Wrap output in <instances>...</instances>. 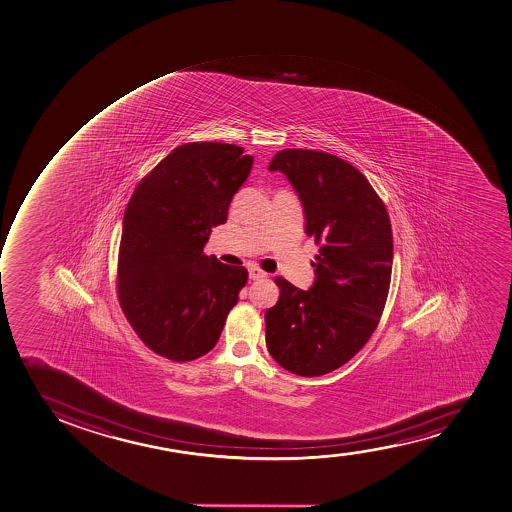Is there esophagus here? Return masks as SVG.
I'll use <instances>...</instances> for the list:
<instances>
[{"instance_id":"1","label":"esophagus","mask_w":512,"mask_h":512,"mask_svg":"<svg viewBox=\"0 0 512 512\" xmlns=\"http://www.w3.org/2000/svg\"><path fill=\"white\" fill-rule=\"evenodd\" d=\"M248 277H250L252 281H259V279L267 277V274H265L264 270L259 269V267H250V269H248Z\"/></svg>"}]
</instances>
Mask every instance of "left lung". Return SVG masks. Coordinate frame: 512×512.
Instances as JSON below:
<instances>
[{
    "label": "left lung",
    "mask_w": 512,
    "mask_h": 512,
    "mask_svg": "<svg viewBox=\"0 0 512 512\" xmlns=\"http://www.w3.org/2000/svg\"><path fill=\"white\" fill-rule=\"evenodd\" d=\"M282 172L305 209L306 235L320 243L308 291L277 277L265 311V344L298 376H322L351 361L378 327L390 291L393 233L385 204L356 167L325 151L282 150Z\"/></svg>",
    "instance_id": "8db88e82"
}]
</instances>
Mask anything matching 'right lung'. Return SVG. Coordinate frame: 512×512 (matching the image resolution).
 <instances>
[{"label":"right lung","mask_w":512,"mask_h":512,"mask_svg":"<svg viewBox=\"0 0 512 512\" xmlns=\"http://www.w3.org/2000/svg\"><path fill=\"white\" fill-rule=\"evenodd\" d=\"M228 143H187L139 182L122 221L117 294L139 339L170 361L213 349L247 284L245 267L204 255L213 226L252 170Z\"/></svg>","instance_id":"obj_1"}]
</instances>
